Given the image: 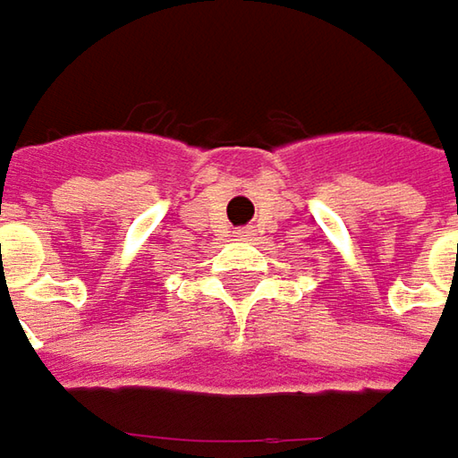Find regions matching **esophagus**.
<instances>
[{
    "label": "esophagus",
    "mask_w": 458,
    "mask_h": 458,
    "mask_svg": "<svg viewBox=\"0 0 458 458\" xmlns=\"http://www.w3.org/2000/svg\"><path fill=\"white\" fill-rule=\"evenodd\" d=\"M239 234H242V237H247V234H250V232H239Z\"/></svg>",
    "instance_id": "esophagus-1"
}]
</instances>
